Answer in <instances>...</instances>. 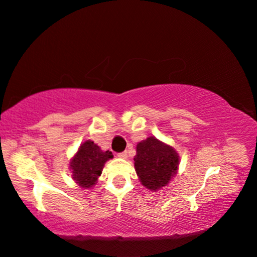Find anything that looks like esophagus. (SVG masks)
<instances>
[{"mask_svg":"<svg viewBox=\"0 0 257 257\" xmlns=\"http://www.w3.org/2000/svg\"><path fill=\"white\" fill-rule=\"evenodd\" d=\"M127 155H128V152L127 151L121 152V153L118 154V156H119V158H121V159H127Z\"/></svg>","mask_w":257,"mask_h":257,"instance_id":"obj_1","label":"esophagus"}]
</instances>
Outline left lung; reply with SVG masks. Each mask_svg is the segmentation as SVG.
I'll return each mask as SVG.
<instances>
[{"label":"left lung","instance_id":"8db88e82","mask_svg":"<svg viewBox=\"0 0 257 257\" xmlns=\"http://www.w3.org/2000/svg\"><path fill=\"white\" fill-rule=\"evenodd\" d=\"M134 161L142 184L151 190L167 186L179 165V156L176 151L155 137H149L139 143Z\"/></svg>","mask_w":257,"mask_h":257}]
</instances>
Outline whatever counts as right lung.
Here are the masks:
<instances>
[{
	"mask_svg": "<svg viewBox=\"0 0 257 257\" xmlns=\"http://www.w3.org/2000/svg\"><path fill=\"white\" fill-rule=\"evenodd\" d=\"M112 158V152H103L94 142L86 141L70 162L72 178L79 186L90 188L101 176L104 163Z\"/></svg>",
	"mask_w": 257,
	"mask_h": 257,
	"instance_id": "1",
	"label": "right lung"
}]
</instances>
